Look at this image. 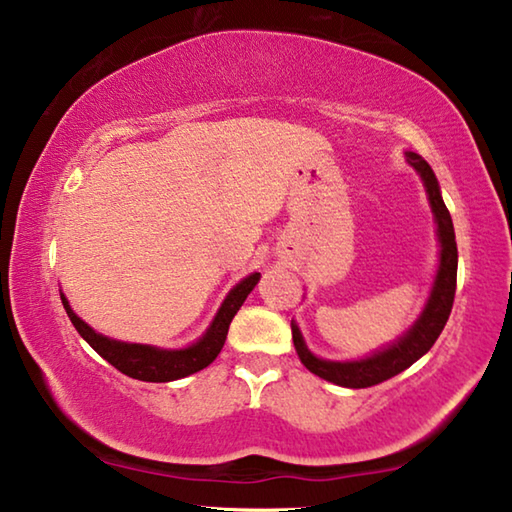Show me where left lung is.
<instances>
[{
  "mask_svg": "<svg viewBox=\"0 0 512 512\" xmlns=\"http://www.w3.org/2000/svg\"><path fill=\"white\" fill-rule=\"evenodd\" d=\"M406 158H409L415 171L420 173L424 180V187H427L431 210L436 214L438 239H440V268H438L436 282H433L431 298L427 302V307H424L422 316L418 318V323H415L400 341L388 345L386 350L372 354L368 359L343 361V363L314 357V354L307 350L305 341H302L298 325L291 323L293 345H296V352L300 361L305 363V368L314 372V375L345 388H368V386L381 384V381L391 379L395 375H400L402 370L413 366L422 354H427L431 350V345L436 343L440 332H443L449 314H452V305L456 296V268H458V250H456L452 216H449L443 196H440L438 180L433 176L427 160L413 151L406 153Z\"/></svg>",
  "mask_w": 512,
  "mask_h": 512,
  "instance_id": "8db88e82",
  "label": "left lung"
}]
</instances>
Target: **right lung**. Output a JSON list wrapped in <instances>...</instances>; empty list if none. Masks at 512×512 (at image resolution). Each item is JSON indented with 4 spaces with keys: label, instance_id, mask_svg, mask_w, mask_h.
<instances>
[{
    "label": "right lung",
    "instance_id": "add662e5",
    "mask_svg": "<svg viewBox=\"0 0 512 512\" xmlns=\"http://www.w3.org/2000/svg\"><path fill=\"white\" fill-rule=\"evenodd\" d=\"M257 282L259 273H253L248 275L246 280H241L237 287L228 293V298L223 300L219 314L212 320V325L205 332L203 339L189 345L185 350H158L151 348V345L112 341L108 336L94 332L90 325H85L83 320L74 314L72 307H69L65 296H60V300H63V307L69 320L74 323L76 332H79L83 339L110 363V366H115L119 372H124V375L133 379L158 381V384H162V381H173L194 375V372L207 368L216 357H219L232 318H235L239 307L244 305V300L248 298V293L255 289Z\"/></svg>",
    "mask_w": 512,
    "mask_h": 512
}]
</instances>
